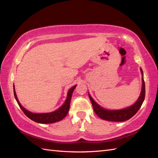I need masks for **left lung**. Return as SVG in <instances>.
<instances>
[{
    "instance_id": "1",
    "label": "left lung",
    "mask_w": 158,
    "mask_h": 158,
    "mask_svg": "<svg viewBox=\"0 0 158 158\" xmlns=\"http://www.w3.org/2000/svg\"><path fill=\"white\" fill-rule=\"evenodd\" d=\"M140 71L142 73V89L139 98L137 101L133 105L127 107L123 109L119 110H107L102 108L99 105H98L89 94V98L92 104V106L95 113L100 118L110 122H124L128 120L131 117H132L135 114L138 112V110L141 106L142 104L145 100V85L143 78V72L142 69H140Z\"/></svg>"
}]
</instances>
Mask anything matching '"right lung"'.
<instances>
[{
    "instance_id": "add662e5",
    "label": "right lung",
    "mask_w": 158,
    "mask_h": 158,
    "mask_svg": "<svg viewBox=\"0 0 158 158\" xmlns=\"http://www.w3.org/2000/svg\"><path fill=\"white\" fill-rule=\"evenodd\" d=\"M76 86L77 85L73 86V88H71L69 90L68 94H67L66 99L63 105H62L58 109H57L55 111L47 113H33L31 111H29V110H26V109L23 108L19 102L15 93L14 85H13V92H14L15 98L17 102H18V105L19 106L20 109L22 110V111L24 113L25 115L27 116L28 118L32 119V121H34L35 122H37L39 123H52L61 121L62 119L64 118L66 115L68 114L70 108V100H71L73 92L74 91V89H75Z\"/></svg>"
}]
</instances>
